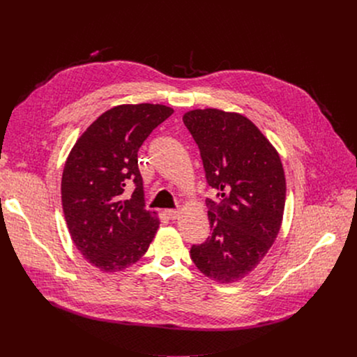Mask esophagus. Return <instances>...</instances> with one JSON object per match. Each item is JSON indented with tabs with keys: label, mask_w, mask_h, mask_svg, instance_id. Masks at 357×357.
<instances>
[{
	"label": "esophagus",
	"mask_w": 357,
	"mask_h": 357,
	"mask_svg": "<svg viewBox=\"0 0 357 357\" xmlns=\"http://www.w3.org/2000/svg\"><path fill=\"white\" fill-rule=\"evenodd\" d=\"M165 213H167V216H168L171 220H175V219H178V216H179V211H178V209H168Z\"/></svg>",
	"instance_id": "1"
}]
</instances>
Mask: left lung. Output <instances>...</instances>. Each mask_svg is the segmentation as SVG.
Returning <instances> with one entry per match:
<instances>
[{
	"label": "left lung",
	"mask_w": 357,
	"mask_h": 357,
	"mask_svg": "<svg viewBox=\"0 0 357 357\" xmlns=\"http://www.w3.org/2000/svg\"><path fill=\"white\" fill-rule=\"evenodd\" d=\"M199 146L206 181L211 236L193 244L190 259L206 277L229 284L244 278L277 238L285 206V175L278 152L247 117L218 109L185 113Z\"/></svg>",
	"instance_id": "8db88e82"
}]
</instances>
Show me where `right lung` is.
I'll return each mask as SVG.
<instances>
[{
  "instance_id": "1",
  "label": "right lung",
  "mask_w": 357,
  "mask_h": 357,
  "mask_svg": "<svg viewBox=\"0 0 357 357\" xmlns=\"http://www.w3.org/2000/svg\"><path fill=\"white\" fill-rule=\"evenodd\" d=\"M174 110L121 105L93 121L73 145L62 175V206L82 256L103 273L121 271L146 252L160 227L145 209L138 149ZM135 192L127 198L126 186Z\"/></svg>"
}]
</instances>
